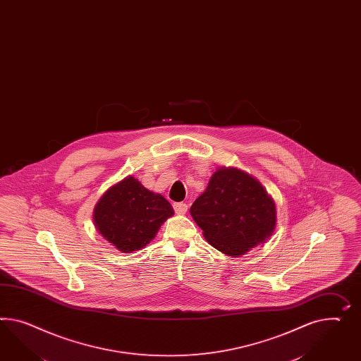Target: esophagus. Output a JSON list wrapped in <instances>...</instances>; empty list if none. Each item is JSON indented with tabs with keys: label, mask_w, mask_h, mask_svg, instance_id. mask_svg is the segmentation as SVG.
I'll list each match as a JSON object with an SVG mask.
<instances>
[{
	"label": "esophagus",
	"mask_w": 361,
	"mask_h": 361,
	"mask_svg": "<svg viewBox=\"0 0 361 361\" xmlns=\"http://www.w3.org/2000/svg\"><path fill=\"white\" fill-rule=\"evenodd\" d=\"M173 209L177 214H185L188 212V205L184 202H176L173 204Z\"/></svg>",
	"instance_id": "1"
}]
</instances>
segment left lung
Returning <instances> with one entry per match:
<instances>
[{"mask_svg":"<svg viewBox=\"0 0 361 361\" xmlns=\"http://www.w3.org/2000/svg\"><path fill=\"white\" fill-rule=\"evenodd\" d=\"M195 224L221 252L239 256L272 235L276 207L262 184L235 168H221L190 207Z\"/></svg>","mask_w":361,"mask_h":361,"instance_id":"8db88e82","label":"left lung"}]
</instances>
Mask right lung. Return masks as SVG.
<instances>
[{
  "mask_svg": "<svg viewBox=\"0 0 361 361\" xmlns=\"http://www.w3.org/2000/svg\"><path fill=\"white\" fill-rule=\"evenodd\" d=\"M172 215L173 207L163 195L126 177L99 198L93 219L106 240L122 252H133L149 243Z\"/></svg>",
  "mask_w": 361,
  "mask_h": 361,
  "instance_id": "obj_1",
  "label": "right lung"
}]
</instances>
